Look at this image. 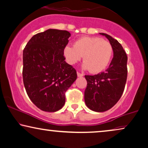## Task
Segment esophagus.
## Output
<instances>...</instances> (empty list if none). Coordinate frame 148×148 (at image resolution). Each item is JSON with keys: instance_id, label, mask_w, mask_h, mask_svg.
<instances>
[{"instance_id": "esophagus-1", "label": "esophagus", "mask_w": 148, "mask_h": 148, "mask_svg": "<svg viewBox=\"0 0 148 148\" xmlns=\"http://www.w3.org/2000/svg\"><path fill=\"white\" fill-rule=\"evenodd\" d=\"M77 76H78V77H82L84 76V74H83L82 73H80V72H77Z\"/></svg>"}]
</instances>
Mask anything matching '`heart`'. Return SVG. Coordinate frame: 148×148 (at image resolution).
<instances>
[{
	"instance_id": "1",
	"label": "heart",
	"mask_w": 148,
	"mask_h": 148,
	"mask_svg": "<svg viewBox=\"0 0 148 148\" xmlns=\"http://www.w3.org/2000/svg\"><path fill=\"white\" fill-rule=\"evenodd\" d=\"M68 62L74 64L83 56V67L91 73H99L109 65L113 53L111 43L98 37H84L75 41L74 46L64 49Z\"/></svg>"
}]
</instances>
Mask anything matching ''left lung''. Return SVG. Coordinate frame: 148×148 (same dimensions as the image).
Wrapping results in <instances>:
<instances>
[{"label": "left lung", "mask_w": 148, "mask_h": 148, "mask_svg": "<svg viewBox=\"0 0 148 148\" xmlns=\"http://www.w3.org/2000/svg\"><path fill=\"white\" fill-rule=\"evenodd\" d=\"M109 39L113 48V58L109 68L98 74L85 75L87 86L84 91L85 103L96 112H104L113 107L123 92L127 77V56L116 39L101 33Z\"/></svg>", "instance_id": "obj_1"}]
</instances>
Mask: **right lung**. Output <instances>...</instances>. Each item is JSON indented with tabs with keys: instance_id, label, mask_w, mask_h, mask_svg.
Masks as SVG:
<instances>
[{
	"instance_id": "add662e5",
	"label": "right lung",
	"mask_w": 148,
	"mask_h": 148,
	"mask_svg": "<svg viewBox=\"0 0 148 148\" xmlns=\"http://www.w3.org/2000/svg\"><path fill=\"white\" fill-rule=\"evenodd\" d=\"M70 33L49 29L31 38L23 52V79L27 94L39 109L56 112L65 104L66 90L76 71L65 62L64 49Z\"/></svg>"
}]
</instances>
